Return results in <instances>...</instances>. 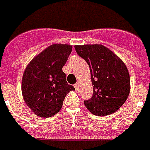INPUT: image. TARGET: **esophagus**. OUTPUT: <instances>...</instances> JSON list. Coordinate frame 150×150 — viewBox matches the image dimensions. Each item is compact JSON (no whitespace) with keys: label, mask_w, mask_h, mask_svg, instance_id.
<instances>
[{"label":"esophagus","mask_w":150,"mask_h":150,"mask_svg":"<svg viewBox=\"0 0 150 150\" xmlns=\"http://www.w3.org/2000/svg\"><path fill=\"white\" fill-rule=\"evenodd\" d=\"M79 86H80V82H78L77 83H76V84L74 85V86H75V88L76 89H79Z\"/></svg>","instance_id":"esophagus-1"}]
</instances>
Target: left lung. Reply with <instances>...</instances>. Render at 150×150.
I'll use <instances>...</instances> for the list:
<instances>
[{"label":"left lung","instance_id":"left-lung-1","mask_svg":"<svg viewBox=\"0 0 150 150\" xmlns=\"http://www.w3.org/2000/svg\"><path fill=\"white\" fill-rule=\"evenodd\" d=\"M79 56L89 64L93 94L85 106L97 116L109 115L125 103L130 92V77L123 61L104 46H75Z\"/></svg>","mask_w":150,"mask_h":150}]
</instances>
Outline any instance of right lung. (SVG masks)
I'll return each instance as SVG.
<instances>
[{
  "label": "right lung",
  "instance_id": "obj_1",
  "mask_svg": "<svg viewBox=\"0 0 150 150\" xmlns=\"http://www.w3.org/2000/svg\"><path fill=\"white\" fill-rule=\"evenodd\" d=\"M71 50L72 47L68 44H54L27 65L22 77V96L37 116L55 115L61 109L66 95L75 89L68 84L62 71Z\"/></svg>",
  "mask_w": 150,
  "mask_h": 150
}]
</instances>
